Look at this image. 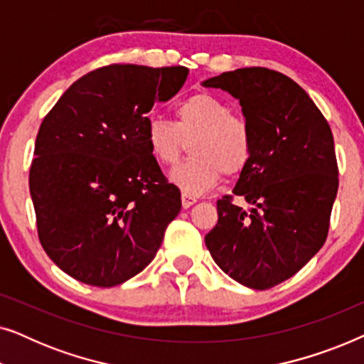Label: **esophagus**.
<instances>
[{"label": "esophagus", "mask_w": 364, "mask_h": 364, "mask_svg": "<svg viewBox=\"0 0 364 364\" xmlns=\"http://www.w3.org/2000/svg\"><path fill=\"white\" fill-rule=\"evenodd\" d=\"M197 202L196 197L192 196H187V193H182V207L183 208H188L191 205H193V203Z\"/></svg>", "instance_id": "1"}]
</instances>
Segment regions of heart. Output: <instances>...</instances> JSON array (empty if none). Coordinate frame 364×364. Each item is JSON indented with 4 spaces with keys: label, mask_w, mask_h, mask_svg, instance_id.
Returning a JSON list of instances; mask_svg holds the SVG:
<instances>
[{
    "label": "heart",
    "mask_w": 364,
    "mask_h": 364,
    "mask_svg": "<svg viewBox=\"0 0 364 364\" xmlns=\"http://www.w3.org/2000/svg\"><path fill=\"white\" fill-rule=\"evenodd\" d=\"M173 122L151 119L146 141L161 166H173L191 141V157L173 167L168 178L186 193H202L220 173L238 176L252 156V131L248 122L233 114L223 99L210 92L192 94L173 106Z\"/></svg>",
    "instance_id": "1"
}]
</instances>
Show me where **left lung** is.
Instances as JSON below:
<instances>
[{"label": "left lung", "mask_w": 364, "mask_h": 364, "mask_svg": "<svg viewBox=\"0 0 364 364\" xmlns=\"http://www.w3.org/2000/svg\"><path fill=\"white\" fill-rule=\"evenodd\" d=\"M240 101L252 156L233 195L223 196L205 245L218 267L253 290L301 270L326 240L338 192L331 129L303 87L267 68H243L202 82Z\"/></svg>", "instance_id": "left-lung-1"}]
</instances>
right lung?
Wrapping results in <instances>:
<instances>
[{
    "mask_svg": "<svg viewBox=\"0 0 364 364\" xmlns=\"http://www.w3.org/2000/svg\"><path fill=\"white\" fill-rule=\"evenodd\" d=\"M188 69L111 64L79 77L39 127L29 168L39 242L69 277L116 287L154 260L181 192L146 141L147 112Z\"/></svg>",
    "mask_w": 364,
    "mask_h": 364,
    "instance_id": "obj_1",
    "label": "right lung"
}]
</instances>
